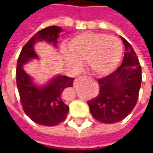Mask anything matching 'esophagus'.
<instances>
[{
  "instance_id": "34e87169",
  "label": "esophagus",
  "mask_w": 153,
  "mask_h": 153,
  "mask_svg": "<svg viewBox=\"0 0 153 153\" xmlns=\"http://www.w3.org/2000/svg\"><path fill=\"white\" fill-rule=\"evenodd\" d=\"M83 80H89V77L88 76H79L77 78H76L75 81H74V85L78 83L80 81H83Z\"/></svg>"
}]
</instances>
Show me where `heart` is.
<instances>
[{
	"mask_svg": "<svg viewBox=\"0 0 153 153\" xmlns=\"http://www.w3.org/2000/svg\"><path fill=\"white\" fill-rule=\"evenodd\" d=\"M63 52L69 65L78 68L86 61L88 70L97 76L112 72L120 62L123 47L115 36L95 32H84L76 36Z\"/></svg>",
	"mask_w": 153,
	"mask_h": 153,
	"instance_id": "1",
	"label": "heart"
}]
</instances>
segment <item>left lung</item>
<instances>
[{
	"instance_id": "1",
	"label": "left lung",
	"mask_w": 153,
	"mask_h": 153,
	"mask_svg": "<svg viewBox=\"0 0 153 153\" xmlns=\"http://www.w3.org/2000/svg\"><path fill=\"white\" fill-rule=\"evenodd\" d=\"M125 53L114 72L98 80L100 93L88 101L92 116L103 123L124 119L134 108L141 84V66L130 43L122 37Z\"/></svg>"
}]
</instances>
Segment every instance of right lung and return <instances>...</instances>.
Listing matches in <instances>:
<instances>
[{
    "mask_svg": "<svg viewBox=\"0 0 153 153\" xmlns=\"http://www.w3.org/2000/svg\"><path fill=\"white\" fill-rule=\"evenodd\" d=\"M62 32L60 27L49 26L39 30L26 42L21 50L16 68V82L20 102L25 114L35 123L44 126H55L66 118L69 106L62 100L63 91L72 87L74 78L58 76L44 87L33 83L23 65L31 59H37L34 44L37 41H46L54 47Z\"/></svg>",
    "mask_w": 153,
    "mask_h": 153,
    "instance_id": "add662e5",
    "label": "right lung"
}]
</instances>
